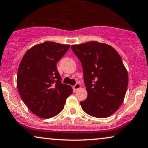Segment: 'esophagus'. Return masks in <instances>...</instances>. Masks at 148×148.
Segmentation results:
<instances>
[{"label": "esophagus", "instance_id": "obj_1", "mask_svg": "<svg viewBox=\"0 0 148 148\" xmlns=\"http://www.w3.org/2000/svg\"><path fill=\"white\" fill-rule=\"evenodd\" d=\"M80 87V85L79 83H76L75 85L73 86V88H74V90H77V89H79Z\"/></svg>", "mask_w": 148, "mask_h": 148}]
</instances>
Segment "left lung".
Wrapping results in <instances>:
<instances>
[{"label":"left lung","instance_id":"8db88e82","mask_svg":"<svg viewBox=\"0 0 148 148\" xmlns=\"http://www.w3.org/2000/svg\"><path fill=\"white\" fill-rule=\"evenodd\" d=\"M71 48L81 63L88 93L80 102L82 108L93 117H109L123 103L128 87V72L121 57L111 46L98 42Z\"/></svg>","mask_w":148,"mask_h":148}]
</instances>
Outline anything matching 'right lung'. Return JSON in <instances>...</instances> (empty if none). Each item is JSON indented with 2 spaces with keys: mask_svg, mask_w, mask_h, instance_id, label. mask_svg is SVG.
Masks as SVG:
<instances>
[{
  "mask_svg": "<svg viewBox=\"0 0 148 148\" xmlns=\"http://www.w3.org/2000/svg\"><path fill=\"white\" fill-rule=\"evenodd\" d=\"M69 48L70 45L45 42L30 48L20 63L17 76L20 96L38 117H55L72 93L70 85L61 83L57 70V63Z\"/></svg>",
  "mask_w": 148,
  "mask_h": 148,
  "instance_id": "1",
  "label": "right lung"
}]
</instances>
